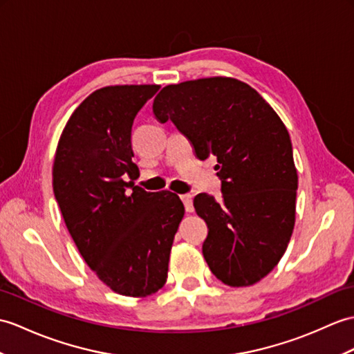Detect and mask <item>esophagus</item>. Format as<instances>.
<instances>
[{
    "label": "esophagus",
    "mask_w": 354,
    "mask_h": 354,
    "mask_svg": "<svg viewBox=\"0 0 354 354\" xmlns=\"http://www.w3.org/2000/svg\"><path fill=\"white\" fill-rule=\"evenodd\" d=\"M180 201L184 202V207L188 212L193 211V196L192 194H183L180 196Z\"/></svg>",
    "instance_id": "1"
}]
</instances>
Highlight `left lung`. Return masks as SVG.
<instances>
[{
	"label": "left lung",
	"mask_w": 354,
	"mask_h": 354,
	"mask_svg": "<svg viewBox=\"0 0 354 354\" xmlns=\"http://www.w3.org/2000/svg\"><path fill=\"white\" fill-rule=\"evenodd\" d=\"M152 110L197 158H217L221 197L193 202L208 226L202 253L212 274L229 286L257 283L283 257L295 221L299 178L283 122L257 90L225 77L166 86Z\"/></svg>",
	"instance_id": "1"
}]
</instances>
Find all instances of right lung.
<instances>
[{
    "instance_id": "right-lung-1",
    "label": "right lung",
    "mask_w": 354,
    "mask_h": 354,
    "mask_svg": "<svg viewBox=\"0 0 354 354\" xmlns=\"http://www.w3.org/2000/svg\"><path fill=\"white\" fill-rule=\"evenodd\" d=\"M158 88L110 86L87 96L66 123L53 167L55 201L81 257L109 288L128 297H146L166 283L185 212L175 193L133 184L138 169L131 129Z\"/></svg>"
}]
</instances>
